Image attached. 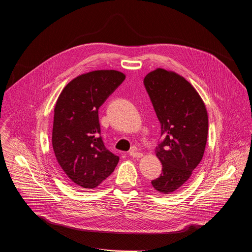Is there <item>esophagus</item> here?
<instances>
[{
  "label": "esophagus",
  "mask_w": 252,
  "mask_h": 252,
  "mask_svg": "<svg viewBox=\"0 0 252 252\" xmlns=\"http://www.w3.org/2000/svg\"><path fill=\"white\" fill-rule=\"evenodd\" d=\"M129 155H130L131 157H133V158H140V157H142V153L139 152V151H137L136 149H131V150L129 151Z\"/></svg>",
  "instance_id": "1"
}]
</instances>
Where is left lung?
<instances>
[{
	"label": "left lung",
	"mask_w": 252,
	"mask_h": 252,
	"mask_svg": "<svg viewBox=\"0 0 252 252\" xmlns=\"http://www.w3.org/2000/svg\"><path fill=\"white\" fill-rule=\"evenodd\" d=\"M161 126L156 156L162 173L151 181L155 190L170 194L179 189L201 162L208 136V114L201 97L180 75L156 69L143 79Z\"/></svg>",
	"instance_id": "obj_1"
}]
</instances>
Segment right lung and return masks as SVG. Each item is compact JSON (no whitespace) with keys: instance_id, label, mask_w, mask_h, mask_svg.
Here are the masks:
<instances>
[{"instance_id":"right-lung-1","label":"right lung","mask_w":252,"mask_h":252,"mask_svg":"<svg viewBox=\"0 0 252 252\" xmlns=\"http://www.w3.org/2000/svg\"><path fill=\"white\" fill-rule=\"evenodd\" d=\"M126 79L116 70L78 76L63 89L54 109L52 146L72 182L93 189L115 170L120 157L104 144L99 109Z\"/></svg>"}]
</instances>
